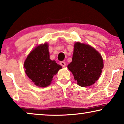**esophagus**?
<instances>
[{"label":"esophagus","mask_w":124,"mask_h":124,"mask_svg":"<svg viewBox=\"0 0 124 124\" xmlns=\"http://www.w3.org/2000/svg\"><path fill=\"white\" fill-rule=\"evenodd\" d=\"M60 65H62V67H65V65H66L65 62H63V61H62V62H60Z\"/></svg>","instance_id":"34e87169"}]
</instances>
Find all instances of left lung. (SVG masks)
Wrapping results in <instances>:
<instances>
[{
    "label": "left lung",
    "instance_id": "left-lung-1",
    "mask_svg": "<svg viewBox=\"0 0 124 124\" xmlns=\"http://www.w3.org/2000/svg\"><path fill=\"white\" fill-rule=\"evenodd\" d=\"M72 62L68 68L81 87L92 85L99 79L103 61L99 52L90 45L77 42L74 46Z\"/></svg>",
    "mask_w": 124,
    "mask_h": 124
}]
</instances>
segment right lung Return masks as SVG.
Wrapping results in <instances>:
<instances>
[{
    "instance_id": "add662e5",
    "label": "right lung",
    "mask_w": 124,
    "mask_h": 124,
    "mask_svg": "<svg viewBox=\"0 0 124 124\" xmlns=\"http://www.w3.org/2000/svg\"><path fill=\"white\" fill-rule=\"evenodd\" d=\"M47 43L35 47L24 62L25 73L35 85L45 87L51 83L53 76L62 66L50 59Z\"/></svg>"
}]
</instances>
